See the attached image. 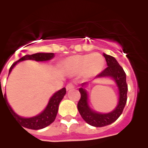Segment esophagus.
Here are the masks:
<instances>
[{
	"instance_id": "obj_1",
	"label": "esophagus",
	"mask_w": 148,
	"mask_h": 148,
	"mask_svg": "<svg viewBox=\"0 0 148 148\" xmlns=\"http://www.w3.org/2000/svg\"><path fill=\"white\" fill-rule=\"evenodd\" d=\"M74 84H73V83H70V84H68V85L66 86V89L67 90H71V89H74Z\"/></svg>"
}]
</instances>
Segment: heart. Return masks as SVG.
Here are the masks:
<instances>
[{
  "mask_svg": "<svg viewBox=\"0 0 148 148\" xmlns=\"http://www.w3.org/2000/svg\"><path fill=\"white\" fill-rule=\"evenodd\" d=\"M66 64L74 71H84L86 76H93L101 71L105 61L99 53L88 55L74 56L65 61Z\"/></svg>",
  "mask_w": 148,
  "mask_h": 148,
  "instance_id": "b5f03b06",
  "label": "heart"
}]
</instances>
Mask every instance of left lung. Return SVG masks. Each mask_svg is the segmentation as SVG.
<instances>
[{
    "mask_svg": "<svg viewBox=\"0 0 148 148\" xmlns=\"http://www.w3.org/2000/svg\"><path fill=\"white\" fill-rule=\"evenodd\" d=\"M104 57L107 62L108 67L98 75L97 77H111L116 81L119 88V94H120L119 103L116 109H114L112 112L108 114H99V113L94 112L89 108L88 105L86 91L82 87L79 89V92L81 96L77 103L78 111L81 115L82 118L86 122L95 127H102L115 122L119 118V116L122 114L124 107L127 101L128 86L126 84V73L124 71L123 68L119 64L115 58L111 56L106 55L104 53ZM84 84H83L82 86H84Z\"/></svg>",
    "mask_w": 148,
    "mask_h": 148,
    "instance_id": "left-lung-1",
    "label": "left lung"
}]
</instances>
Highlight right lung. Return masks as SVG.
Wrapping results in <instances>:
<instances>
[{
	"mask_svg": "<svg viewBox=\"0 0 148 148\" xmlns=\"http://www.w3.org/2000/svg\"><path fill=\"white\" fill-rule=\"evenodd\" d=\"M54 57V53H38L35 54H32V55H25V56L22 57L21 59H18V61L15 62L12 65H11L10 71H9V74L10 73L13 67L16 65L18 62L23 60H28V59H32V60L35 61H47L49 59H53ZM66 94V89L62 88V89L59 90L58 92L54 94V95L51 97L49 99V101L47 105V108L45 110H43V112L38 114V116H35L34 117H31V118H23L21 116H18L16 113L12 110L10 106L9 105L8 102L6 99V95L3 96L6 103V105L8 108L10 112L11 113L12 116L13 118L16 120L18 123H20L22 126L27 129H31V130H40L43 128H45L50 125L52 123L54 122L56 117L57 113H58V109H59V105L62 99L64 98V95Z\"/></svg>",
	"mask_w": 148,
	"mask_h": 148,
	"instance_id": "right-lung-1",
	"label": "right lung"
}]
</instances>
